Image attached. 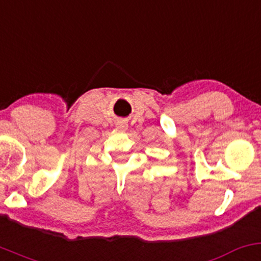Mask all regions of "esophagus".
I'll return each instance as SVG.
<instances>
[{"instance_id": "obj_1", "label": "esophagus", "mask_w": 261, "mask_h": 261, "mask_svg": "<svg viewBox=\"0 0 261 261\" xmlns=\"http://www.w3.org/2000/svg\"><path fill=\"white\" fill-rule=\"evenodd\" d=\"M117 127H118L119 129H127V124H125V123H123V122L118 123V125H117Z\"/></svg>"}]
</instances>
